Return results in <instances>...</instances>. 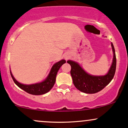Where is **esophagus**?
<instances>
[{
	"label": "esophagus",
	"instance_id": "obj_1",
	"mask_svg": "<svg viewBox=\"0 0 128 128\" xmlns=\"http://www.w3.org/2000/svg\"><path fill=\"white\" fill-rule=\"evenodd\" d=\"M66 59H67V57H66Z\"/></svg>",
	"mask_w": 128,
	"mask_h": 128
}]
</instances>
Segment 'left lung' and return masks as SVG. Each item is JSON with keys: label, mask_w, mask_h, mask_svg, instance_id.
<instances>
[{"label": "left lung", "mask_w": 128, "mask_h": 128, "mask_svg": "<svg viewBox=\"0 0 128 128\" xmlns=\"http://www.w3.org/2000/svg\"><path fill=\"white\" fill-rule=\"evenodd\" d=\"M113 52V60L111 66L105 75H92L88 74L76 62L68 60L71 66L70 74L73 82L77 89L86 94H95L107 86L114 76L116 70V56L114 47L111 43Z\"/></svg>", "instance_id": "obj_1"}]
</instances>
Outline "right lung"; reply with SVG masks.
<instances>
[{
	"label": "right lung",
	"instance_id": "1",
	"mask_svg": "<svg viewBox=\"0 0 128 128\" xmlns=\"http://www.w3.org/2000/svg\"><path fill=\"white\" fill-rule=\"evenodd\" d=\"M66 61L65 60H62L61 61L56 62L52 67L50 73L46 79L42 82L32 84H24L20 83L15 79L11 71L10 74L14 82L21 89L24 90L26 92L32 94V95H42V94L47 93L53 88L55 83L56 77L60 67H61V66L66 63Z\"/></svg>",
	"mask_w": 128,
	"mask_h": 128
}]
</instances>
